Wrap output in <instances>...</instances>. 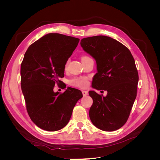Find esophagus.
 <instances>
[{
    "mask_svg": "<svg viewBox=\"0 0 160 160\" xmlns=\"http://www.w3.org/2000/svg\"><path fill=\"white\" fill-rule=\"evenodd\" d=\"M82 93H83V96H86V95H88V91L83 90V91H82Z\"/></svg>",
    "mask_w": 160,
    "mask_h": 160,
    "instance_id": "esophagus-1",
    "label": "esophagus"
}]
</instances>
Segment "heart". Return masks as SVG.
<instances>
[{
  "mask_svg": "<svg viewBox=\"0 0 160 160\" xmlns=\"http://www.w3.org/2000/svg\"><path fill=\"white\" fill-rule=\"evenodd\" d=\"M88 57H83L81 58V60L85 59ZM70 84L74 87H77V88H84L88 85V79L85 77H77L71 80Z\"/></svg>",
  "mask_w": 160,
  "mask_h": 160,
  "instance_id": "heart-1",
  "label": "heart"
}]
</instances>
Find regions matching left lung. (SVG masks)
<instances>
[{
	"mask_svg": "<svg viewBox=\"0 0 160 160\" xmlns=\"http://www.w3.org/2000/svg\"><path fill=\"white\" fill-rule=\"evenodd\" d=\"M80 45L96 61L98 72L91 87L108 92L105 97L89 92L93 101L90 119L99 129L117 130L126 123L136 98L139 77L135 60L126 47L109 37L84 38Z\"/></svg>",
	"mask_w": 160,
	"mask_h": 160,
	"instance_id": "1",
	"label": "left lung"
}]
</instances>
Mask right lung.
Instances as JSON below:
<instances>
[{"label":"right lung","instance_id":"add662e5","mask_svg":"<svg viewBox=\"0 0 160 160\" xmlns=\"http://www.w3.org/2000/svg\"><path fill=\"white\" fill-rule=\"evenodd\" d=\"M79 39L59 33H49L29 46L21 66V89L27 110L37 126L49 132L63 128L72 109L82 98L81 91L67 88L54 92L61 84L65 66Z\"/></svg>","mask_w":160,"mask_h":160}]
</instances>
